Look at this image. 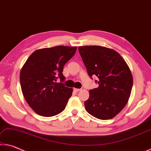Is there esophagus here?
<instances>
[{"label":"esophagus","instance_id":"34e87169","mask_svg":"<svg viewBox=\"0 0 151 151\" xmlns=\"http://www.w3.org/2000/svg\"><path fill=\"white\" fill-rule=\"evenodd\" d=\"M80 90H81V89H78V88H74L73 89V91L75 92H80Z\"/></svg>","mask_w":151,"mask_h":151}]
</instances>
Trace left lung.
<instances>
[{"instance_id": "left-lung-1", "label": "left lung", "mask_w": 151, "mask_h": 151, "mask_svg": "<svg viewBox=\"0 0 151 151\" xmlns=\"http://www.w3.org/2000/svg\"><path fill=\"white\" fill-rule=\"evenodd\" d=\"M79 53L91 79L99 86L90 90L84 102L86 110L100 120L116 116L127 104L131 93L133 79L129 68L119 53L101 46L79 47Z\"/></svg>"}]
</instances>
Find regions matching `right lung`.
<instances>
[{
	"mask_svg": "<svg viewBox=\"0 0 151 151\" xmlns=\"http://www.w3.org/2000/svg\"><path fill=\"white\" fill-rule=\"evenodd\" d=\"M76 47L56 46L31 54L20 73L24 99L37 114L51 117L65 109L73 89L63 82V66L76 53ZM58 78L60 82L58 83Z\"/></svg>",
	"mask_w": 151,
	"mask_h": 151,
	"instance_id": "1",
	"label": "right lung"
}]
</instances>
